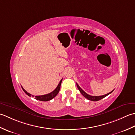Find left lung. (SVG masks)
<instances>
[{
	"mask_svg": "<svg viewBox=\"0 0 135 135\" xmlns=\"http://www.w3.org/2000/svg\"><path fill=\"white\" fill-rule=\"evenodd\" d=\"M76 86H77V87H78V89H79L80 92L81 93V94L85 97V98H86L87 99L89 100H91V101H93V102L99 101V100L103 99V98H104V97H105V96H107L108 95V94H110V93H111L113 91V90H112L111 91H110V93H108L106 94H104V95H103V96H90V95H89V94H87L86 92H85V91H84V90H83L81 88H80V86L78 85V84H76Z\"/></svg>",
	"mask_w": 135,
	"mask_h": 135,
	"instance_id": "obj_1",
	"label": "left lung"
}]
</instances>
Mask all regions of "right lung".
<instances>
[{
	"label": "right lung",
	"mask_w": 135,
	"mask_h": 135,
	"mask_svg": "<svg viewBox=\"0 0 135 135\" xmlns=\"http://www.w3.org/2000/svg\"><path fill=\"white\" fill-rule=\"evenodd\" d=\"M62 79L60 81V83L59 84L58 86H57V88L54 89L53 91H51V93H48L46 94H45V95H41V96H36L35 99L36 100H40V101H42V102H47V101H49V100H51L52 99H53L54 97H56L57 96V94L59 93L60 89V86H61V82H62ZM22 90H24V92L26 93L28 96H31L32 95L29 93H28L27 91L25 90L21 86ZM32 97H34V96H32Z\"/></svg>",
	"instance_id": "right-lung-1"
}]
</instances>
